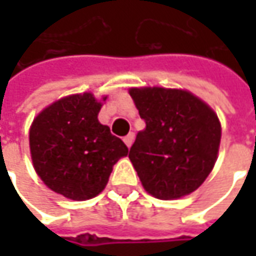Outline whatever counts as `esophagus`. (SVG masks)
<instances>
[{
  "label": "esophagus",
  "instance_id": "1",
  "mask_svg": "<svg viewBox=\"0 0 256 256\" xmlns=\"http://www.w3.org/2000/svg\"><path fill=\"white\" fill-rule=\"evenodd\" d=\"M134 140H135V134L130 132L128 135H126V136H125V138H124V142H125V145H126V146L130 148V146L132 145Z\"/></svg>",
  "mask_w": 256,
  "mask_h": 256
}]
</instances>
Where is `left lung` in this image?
I'll list each match as a JSON object with an SVG mask.
<instances>
[{"mask_svg":"<svg viewBox=\"0 0 256 256\" xmlns=\"http://www.w3.org/2000/svg\"><path fill=\"white\" fill-rule=\"evenodd\" d=\"M145 130L130 160L145 191L160 200L194 192L210 175L221 142L218 116L200 98L181 90H130Z\"/></svg>","mask_w":256,"mask_h":256,"instance_id":"8db88e82","label":"left lung"}]
</instances>
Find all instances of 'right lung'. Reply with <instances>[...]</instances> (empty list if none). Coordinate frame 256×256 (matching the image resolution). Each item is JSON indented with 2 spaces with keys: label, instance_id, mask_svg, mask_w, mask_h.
<instances>
[{
  "label": "right lung",
  "instance_id": "obj_1",
  "mask_svg": "<svg viewBox=\"0 0 256 256\" xmlns=\"http://www.w3.org/2000/svg\"><path fill=\"white\" fill-rule=\"evenodd\" d=\"M105 100V98H104ZM101 102L76 94L45 108L30 130L36 174L52 191L85 201L102 191L126 145L98 121Z\"/></svg>",
  "mask_w": 256,
  "mask_h": 256
}]
</instances>
